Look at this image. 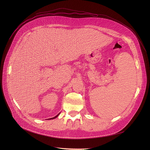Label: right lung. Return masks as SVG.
<instances>
[{
	"label": "right lung",
	"instance_id": "obj_1",
	"mask_svg": "<svg viewBox=\"0 0 150 150\" xmlns=\"http://www.w3.org/2000/svg\"><path fill=\"white\" fill-rule=\"evenodd\" d=\"M59 114H60V113H59V114H58L57 115H56L55 117H52V118H51V119H55L56 117H57L59 116Z\"/></svg>",
	"mask_w": 150,
	"mask_h": 150
}]
</instances>
